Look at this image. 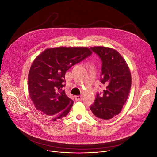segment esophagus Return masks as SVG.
Returning <instances> with one entry per match:
<instances>
[{
    "label": "esophagus",
    "mask_w": 157,
    "mask_h": 157,
    "mask_svg": "<svg viewBox=\"0 0 157 157\" xmlns=\"http://www.w3.org/2000/svg\"><path fill=\"white\" fill-rule=\"evenodd\" d=\"M75 99L77 101H81L82 99H83V96H81V95L75 96Z\"/></svg>",
    "instance_id": "esophagus-1"
}]
</instances>
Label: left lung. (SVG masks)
I'll return each instance as SVG.
<instances>
[{
	"label": "left lung",
	"mask_w": 157,
	"mask_h": 157,
	"mask_svg": "<svg viewBox=\"0 0 157 157\" xmlns=\"http://www.w3.org/2000/svg\"><path fill=\"white\" fill-rule=\"evenodd\" d=\"M90 49L102 60L101 82L105 86L103 95L97 94L90 109L95 119L110 120L121 112L127 100L132 83L130 71L124 59L115 49L104 46Z\"/></svg>",
	"instance_id": "obj_1"
}]
</instances>
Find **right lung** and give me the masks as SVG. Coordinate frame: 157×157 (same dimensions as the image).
Wrapping results in <instances>:
<instances>
[{"mask_svg": "<svg viewBox=\"0 0 157 157\" xmlns=\"http://www.w3.org/2000/svg\"><path fill=\"white\" fill-rule=\"evenodd\" d=\"M86 47L45 49L32 62L28 76L29 95L36 109L52 121L65 117L73 105L66 95L65 74L72 65L92 54Z\"/></svg>", "mask_w": 157, "mask_h": 157, "instance_id": "add662e5", "label": "right lung"}]
</instances>
